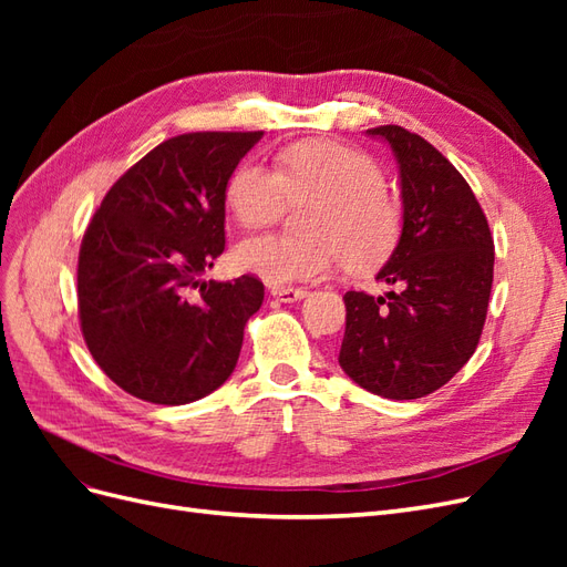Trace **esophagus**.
I'll return each mask as SVG.
<instances>
[{"label": "esophagus", "mask_w": 567, "mask_h": 567, "mask_svg": "<svg viewBox=\"0 0 567 567\" xmlns=\"http://www.w3.org/2000/svg\"><path fill=\"white\" fill-rule=\"evenodd\" d=\"M271 298H277L281 302H298L307 296L305 288H290V286H271Z\"/></svg>", "instance_id": "1"}]
</instances>
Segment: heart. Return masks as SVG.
Wrapping results in <instances>:
<instances>
[{
    "instance_id": "b5f03b06",
    "label": "heart",
    "mask_w": 567,
    "mask_h": 567,
    "mask_svg": "<svg viewBox=\"0 0 567 567\" xmlns=\"http://www.w3.org/2000/svg\"><path fill=\"white\" fill-rule=\"evenodd\" d=\"M227 196L246 229L274 225L290 203H313L302 225L310 236L265 234L236 246V267L269 284L326 277L346 257L352 269H371L385 260L400 234V210L385 194L379 163L338 142L288 146L279 167L257 161L238 165Z\"/></svg>"
}]
</instances>
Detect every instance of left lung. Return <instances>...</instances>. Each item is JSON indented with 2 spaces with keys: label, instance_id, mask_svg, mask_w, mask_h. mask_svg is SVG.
<instances>
[{
  "label": "left lung",
  "instance_id": "1",
  "mask_svg": "<svg viewBox=\"0 0 567 567\" xmlns=\"http://www.w3.org/2000/svg\"><path fill=\"white\" fill-rule=\"evenodd\" d=\"M400 165L402 234L379 279L398 290L346 293L338 362L364 390L419 400L473 357L494 279L487 217L458 169L423 136L400 125L367 130Z\"/></svg>",
  "mask_w": 567,
  "mask_h": 567
}]
</instances>
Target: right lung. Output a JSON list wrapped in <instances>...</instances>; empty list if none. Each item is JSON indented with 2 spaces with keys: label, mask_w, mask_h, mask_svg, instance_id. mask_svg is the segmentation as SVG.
<instances>
[{
  "label": "right lung",
  "mask_w": 567,
  "mask_h": 567,
  "mask_svg": "<svg viewBox=\"0 0 567 567\" xmlns=\"http://www.w3.org/2000/svg\"><path fill=\"white\" fill-rule=\"evenodd\" d=\"M265 132H188L132 165L82 236L78 312L109 379L144 402L188 404L225 383L265 286L203 281L225 250L227 184Z\"/></svg>",
  "instance_id": "obj_1"
}]
</instances>
